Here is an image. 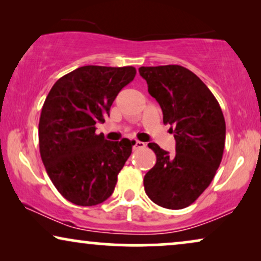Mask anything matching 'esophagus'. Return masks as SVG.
<instances>
[{"instance_id": "obj_1", "label": "esophagus", "mask_w": 261, "mask_h": 261, "mask_svg": "<svg viewBox=\"0 0 261 261\" xmlns=\"http://www.w3.org/2000/svg\"><path fill=\"white\" fill-rule=\"evenodd\" d=\"M145 148V143L141 141H135L134 142V149H143Z\"/></svg>"}]
</instances>
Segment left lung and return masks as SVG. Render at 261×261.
I'll list each match as a JSON object with an SVG mask.
<instances>
[{
  "label": "left lung",
  "instance_id": "left-lung-1",
  "mask_svg": "<svg viewBox=\"0 0 261 261\" xmlns=\"http://www.w3.org/2000/svg\"><path fill=\"white\" fill-rule=\"evenodd\" d=\"M138 71L175 138L173 155L156 143L148 144L156 163L144 176L145 193L166 209H184L206 190L220 167L225 143L223 113L205 83L181 65L141 67Z\"/></svg>",
  "mask_w": 261,
  "mask_h": 261
}]
</instances>
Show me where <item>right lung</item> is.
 <instances>
[{
    "instance_id": "1",
    "label": "right lung",
    "mask_w": 261,
    "mask_h": 261,
    "mask_svg": "<svg viewBox=\"0 0 261 261\" xmlns=\"http://www.w3.org/2000/svg\"><path fill=\"white\" fill-rule=\"evenodd\" d=\"M136 75L134 67L86 65L52 87L39 119L40 156L52 184L65 199L93 206L113 193L135 141H107L95 124L110 117L118 93Z\"/></svg>"
}]
</instances>
